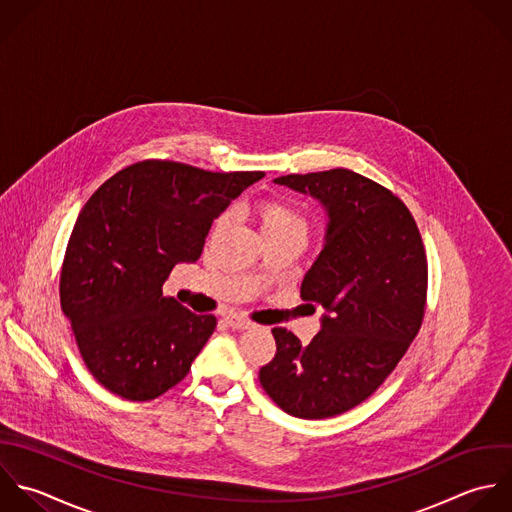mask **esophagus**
<instances>
[{
	"instance_id": "1",
	"label": "esophagus",
	"mask_w": 512,
	"mask_h": 512,
	"mask_svg": "<svg viewBox=\"0 0 512 512\" xmlns=\"http://www.w3.org/2000/svg\"><path fill=\"white\" fill-rule=\"evenodd\" d=\"M225 323H227L231 329H239V331L253 327V323H251L249 319L241 317V315H227V317H225Z\"/></svg>"
}]
</instances>
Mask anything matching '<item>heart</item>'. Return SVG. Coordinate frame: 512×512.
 <instances>
[{
  "mask_svg": "<svg viewBox=\"0 0 512 512\" xmlns=\"http://www.w3.org/2000/svg\"><path fill=\"white\" fill-rule=\"evenodd\" d=\"M259 223L263 235H307L305 217L283 199H265L259 203Z\"/></svg>",
  "mask_w": 512,
  "mask_h": 512,
  "instance_id": "1",
  "label": "heart"
}]
</instances>
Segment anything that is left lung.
<instances>
[{"mask_svg": "<svg viewBox=\"0 0 512 512\" xmlns=\"http://www.w3.org/2000/svg\"><path fill=\"white\" fill-rule=\"evenodd\" d=\"M275 183L315 197L327 213L323 249L301 283V299L325 313L309 345L273 329L277 353L259 381L285 413L329 419L371 397L417 337L427 255L407 205L355 171L283 175Z\"/></svg>", "mask_w": 512, "mask_h": 512, "instance_id": "1", "label": "left lung"}]
</instances>
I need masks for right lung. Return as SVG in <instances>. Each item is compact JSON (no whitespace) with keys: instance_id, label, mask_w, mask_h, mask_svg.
<instances>
[{"instance_id":"obj_1","label":"right lung","mask_w":512,"mask_h":512,"mask_svg":"<svg viewBox=\"0 0 512 512\" xmlns=\"http://www.w3.org/2000/svg\"><path fill=\"white\" fill-rule=\"evenodd\" d=\"M263 175L141 161L89 197L65 249L59 297L107 391L151 401L185 379L217 319L163 297V283L177 263L201 257L213 219Z\"/></svg>"}]
</instances>
